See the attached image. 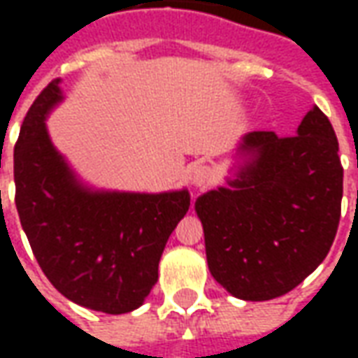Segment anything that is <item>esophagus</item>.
<instances>
[{
    "label": "esophagus",
    "instance_id": "34e87169",
    "mask_svg": "<svg viewBox=\"0 0 358 358\" xmlns=\"http://www.w3.org/2000/svg\"><path fill=\"white\" fill-rule=\"evenodd\" d=\"M209 166H195V169H192V172H189V182H192L195 187H205L209 184Z\"/></svg>",
    "mask_w": 358,
    "mask_h": 358
}]
</instances>
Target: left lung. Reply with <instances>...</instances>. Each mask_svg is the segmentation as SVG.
<instances>
[{"instance_id":"8db88e82","label":"left lung","mask_w":358,"mask_h":358,"mask_svg":"<svg viewBox=\"0 0 358 358\" xmlns=\"http://www.w3.org/2000/svg\"><path fill=\"white\" fill-rule=\"evenodd\" d=\"M330 120L308 110L295 136L249 132L238 143L228 186L197 197L213 278L243 301L292 292L330 251L343 169Z\"/></svg>"}]
</instances>
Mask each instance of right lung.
I'll return each instance as SVG.
<instances>
[{"instance_id":"1","label":"right lung","mask_w":358,"mask_h":358,"mask_svg":"<svg viewBox=\"0 0 358 358\" xmlns=\"http://www.w3.org/2000/svg\"><path fill=\"white\" fill-rule=\"evenodd\" d=\"M59 84L53 80L36 97L20 126L15 205L53 287L76 305L124 315L157 284L164 245L189 209V192L140 194L84 184L45 126L65 99Z\"/></svg>"}]
</instances>
